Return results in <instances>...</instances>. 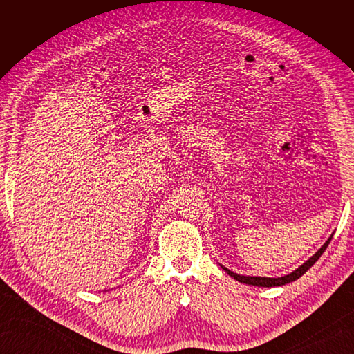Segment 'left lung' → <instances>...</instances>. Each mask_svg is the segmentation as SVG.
Returning <instances> with one entry per match:
<instances>
[{
	"label": "left lung",
	"mask_w": 354,
	"mask_h": 354,
	"mask_svg": "<svg viewBox=\"0 0 354 354\" xmlns=\"http://www.w3.org/2000/svg\"><path fill=\"white\" fill-rule=\"evenodd\" d=\"M330 239H332V236L324 243V246L322 248H320L312 259H308L303 266H299L298 269L295 270V272H292V273H289V274H286V276H282V277H255V276H241V274H236V273H233V272H230L229 269H226V267H223L224 270H226L232 277H234V279L236 281H239V282H242V283H246V285H254V286H281V285H286V283H289V282H294V281H297L298 277H301L310 267H312L317 260H319V257L322 255L324 252H325V250L328 248V245H329V242H330Z\"/></svg>",
	"instance_id": "left-lung-1"
}]
</instances>
